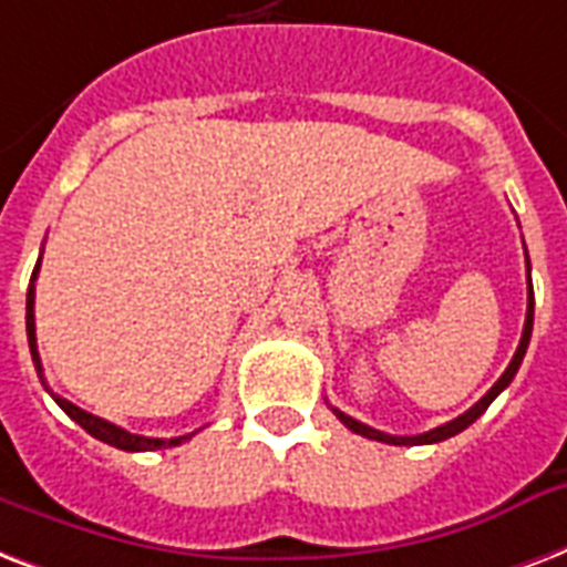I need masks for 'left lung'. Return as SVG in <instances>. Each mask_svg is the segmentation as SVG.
<instances>
[{"label":"left lung","instance_id":"obj_1","mask_svg":"<svg viewBox=\"0 0 567 567\" xmlns=\"http://www.w3.org/2000/svg\"><path fill=\"white\" fill-rule=\"evenodd\" d=\"M526 271H529V257H526ZM533 313H535V298H533V280H529V298H526V322H524V333H520V346H517L515 358H512V363L506 367V372L499 375L497 384L485 393V396L476 402V405L471 408V411H464L462 416H455V420H450V423L437 425V429H432V432H423V434H411V437H399V434H388V432H379V429H372V425L361 423V420H354V416L343 414L340 408H331L333 414H337V420L346 425V429H352L354 434H363V437H370V441H381V443H393V446H416V443H441L446 441V437H452V434L464 432L467 425H473L476 420H480L485 411H488V405L494 402V399L503 393V390L512 384V379L517 375V370H520V361H524L526 354V346H529V337H533Z\"/></svg>","mask_w":567,"mask_h":567}]
</instances>
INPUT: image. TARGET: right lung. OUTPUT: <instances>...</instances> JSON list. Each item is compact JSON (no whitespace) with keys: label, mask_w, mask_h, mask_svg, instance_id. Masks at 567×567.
Instances as JSON below:
<instances>
[{"label":"right lung","mask_w":567,"mask_h":567,"mask_svg":"<svg viewBox=\"0 0 567 567\" xmlns=\"http://www.w3.org/2000/svg\"><path fill=\"white\" fill-rule=\"evenodd\" d=\"M38 271H41V260L34 266L32 271V284H29V292H25V333H29V349H32V361H34V370L41 372V381H43V367H41V354H38V337H34V280H38ZM47 384V381H43ZM50 390V388H47ZM50 396L59 402V408L70 420H76L82 429H85L91 437L96 441L109 443V446H117V450H126V452H151V450H168V446H179L183 441H188L192 434H183V437H144V434H133L121 429V425L109 423L103 416H94L82 411L79 405L68 402V399L55 396L50 390Z\"/></svg>","instance_id":"add662e5"}]
</instances>
